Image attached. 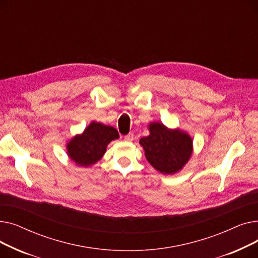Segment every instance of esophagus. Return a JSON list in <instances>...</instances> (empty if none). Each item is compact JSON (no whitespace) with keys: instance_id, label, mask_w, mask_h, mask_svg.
I'll return each mask as SVG.
<instances>
[{"instance_id":"esophagus-1","label":"esophagus","mask_w":258,"mask_h":258,"mask_svg":"<svg viewBox=\"0 0 258 258\" xmlns=\"http://www.w3.org/2000/svg\"><path fill=\"white\" fill-rule=\"evenodd\" d=\"M124 140L128 141V142H132L134 140V133H128L127 135H125Z\"/></svg>"}]
</instances>
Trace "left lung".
Masks as SVG:
<instances>
[{
    "label": "left lung",
    "mask_w": 258,
    "mask_h": 258,
    "mask_svg": "<svg viewBox=\"0 0 258 258\" xmlns=\"http://www.w3.org/2000/svg\"><path fill=\"white\" fill-rule=\"evenodd\" d=\"M150 136L140 139L147 161L162 173H174L190 158L191 138L181 131H169L163 124L152 123Z\"/></svg>",
    "instance_id": "left-lung-1"
}]
</instances>
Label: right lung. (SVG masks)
I'll return each instance as SVG.
<instances>
[{
  "instance_id": "add662e5",
  "label": "right lung",
  "mask_w": 258,
  "mask_h": 258,
  "mask_svg": "<svg viewBox=\"0 0 258 258\" xmlns=\"http://www.w3.org/2000/svg\"><path fill=\"white\" fill-rule=\"evenodd\" d=\"M118 137L116 128L92 122L83 135L75 137L68 144V154L76 164L89 166L99 161L105 153L107 144Z\"/></svg>"
}]
</instances>
